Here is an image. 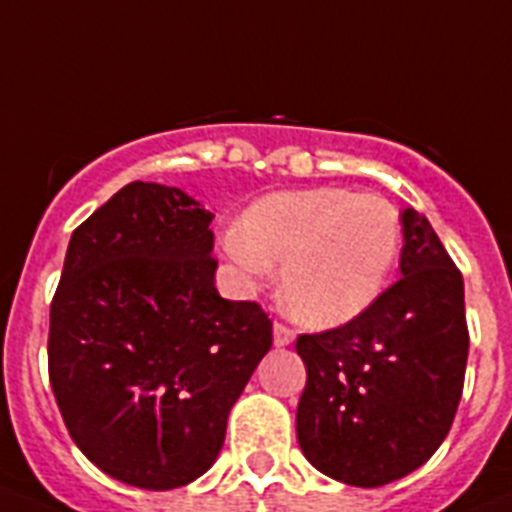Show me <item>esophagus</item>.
Returning a JSON list of instances; mask_svg holds the SVG:
<instances>
[{
    "instance_id": "34e87169",
    "label": "esophagus",
    "mask_w": 512,
    "mask_h": 512,
    "mask_svg": "<svg viewBox=\"0 0 512 512\" xmlns=\"http://www.w3.org/2000/svg\"><path fill=\"white\" fill-rule=\"evenodd\" d=\"M292 342H294L292 327L276 322V325H274V345H276V348H284V345H292Z\"/></svg>"
}]
</instances>
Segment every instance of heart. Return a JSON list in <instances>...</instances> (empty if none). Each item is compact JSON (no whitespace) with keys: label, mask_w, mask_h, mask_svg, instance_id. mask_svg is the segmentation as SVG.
<instances>
[{"label":"heart","mask_w":512,"mask_h":512,"mask_svg":"<svg viewBox=\"0 0 512 512\" xmlns=\"http://www.w3.org/2000/svg\"><path fill=\"white\" fill-rule=\"evenodd\" d=\"M401 248V218L386 198L348 187L274 192L223 236L225 256L248 284L281 264V299L299 322L337 327L368 312Z\"/></svg>","instance_id":"b5f03b06"}]
</instances>
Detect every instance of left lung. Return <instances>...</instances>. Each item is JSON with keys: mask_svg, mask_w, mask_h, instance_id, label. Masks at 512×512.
<instances>
[{"mask_svg": "<svg viewBox=\"0 0 512 512\" xmlns=\"http://www.w3.org/2000/svg\"><path fill=\"white\" fill-rule=\"evenodd\" d=\"M401 279L348 325L299 335L307 386L297 406L304 457L337 482L381 487L437 452L467 368L464 281L429 220L401 213Z\"/></svg>", "mask_w": 512, "mask_h": 512, "instance_id": "8db88e82", "label": "left lung"}]
</instances>
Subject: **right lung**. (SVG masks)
Wrapping results in <instances>:
<instances>
[{"mask_svg":"<svg viewBox=\"0 0 512 512\" xmlns=\"http://www.w3.org/2000/svg\"><path fill=\"white\" fill-rule=\"evenodd\" d=\"M213 213L131 182L73 231L50 304V386L70 437L114 480L172 490L213 467L271 348L256 302L215 289Z\"/></svg>","mask_w":512,"mask_h":512,"instance_id":"right-lung-1","label":"right lung"}]
</instances>
